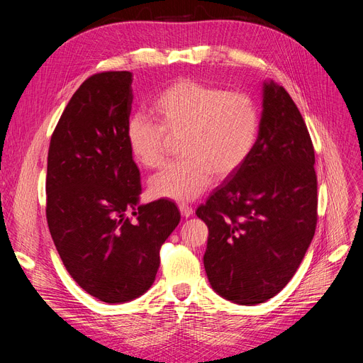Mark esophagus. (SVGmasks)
Here are the masks:
<instances>
[{
  "instance_id": "1",
  "label": "esophagus",
  "mask_w": 363,
  "mask_h": 363,
  "mask_svg": "<svg viewBox=\"0 0 363 363\" xmlns=\"http://www.w3.org/2000/svg\"><path fill=\"white\" fill-rule=\"evenodd\" d=\"M179 212H181V215L184 216V218H189L193 215V207L189 206V204H186V203H181L179 204Z\"/></svg>"
}]
</instances>
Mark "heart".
Segmentation results:
<instances>
[{
    "instance_id": "obj_1",
    "label": "heart",
    "mask_w": 363,
    "mask_h": 363,
    "mask_svg": "<svg viewBox=\"0 0 363 363\" xmlns=\"http://www.w3.org/2000/svg\"><path fill=\"white\" fill-rule=\"evenodd\" d=\"M157 125L135 114L126 123L130 156L145 169H160L179 144L182 160L150 179L155 197L178 201L201 196L213 177L225 179L250 157L257 141L259 111L250 95L181 78L151 103Z\"/></svg>"
}]
</instances>
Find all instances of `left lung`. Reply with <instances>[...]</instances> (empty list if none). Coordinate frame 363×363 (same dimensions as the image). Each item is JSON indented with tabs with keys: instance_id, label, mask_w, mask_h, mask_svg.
<instances>
[{
	"instance_id": "obj_1",
	"label": "left lung",
	"mask_w": 363,
	"mask_h": 363,
	"mask_svg": "<svg viewBox=\"0 0 363 363\" xmlns=\"http://www.w3.org/2000/svg\"><path fill=\"white\" fill-rule=\"evenodd\" d=\"M196 215L208 228L204 269L219 296L252 306L290 282L315 235L318 181L308 126L284 86L263 84L250 157Z\"/></svg>"
}]
</instances>
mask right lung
Here are the masks:
<instances>
[{"instance_id": "1", "label": "right lung", "mask_w": 363, "mask_h": 363, "mask_svg": "<svg viewBox=\"0 0 363 363\" xmlns=\"http://www.w3.org/2000/svg\"><path fill=\"white\" fill-rule=\"evenodd\" d=\"M130 85L126 70L89 76L48 148L45 213L55 249L79 287L106 303L133 300L151 287L160 247L181 220L170 200L138 204L140 169L125 137Z\"/></svg>"}]
</instances>
